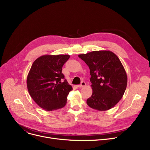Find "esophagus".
Wrapping results in <instances>:
<instances>
[{
  "label": "esophagus",
  "mask_w": 150,
  "mask_h": 150,
  "mask_svg": "<svg viewBox=\"0 0 150 150\" xmlns=\"http://www.w3.org/2000/svg\"><path fill=\"white\" fill-rule=\"evenodd\" d=\"M86 86V83L84 81H82L81 83L80 84V85H78L77 87L79 88H83L84 87V86Z\"/></svg>",
  "instance_id": "esophagus-1"
}]
</instances>
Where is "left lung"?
Returning a JSON list of instances; mask_svg holds the SVG:
<instances>
[{
  "label": "left lung",
  "instance_id": "8db88e82",
  "mask_svg": "<svg viewBox=\"0 0 150 150\" xmlns=\"http://www.w3.org/2000/svg\"><path fill=\"white\" fill-rule=\"evenodd\" d=\"M90 69L92 94L88 105L98 111L113 108L122 98L127 75L119 58L109 50L93 51L78 55Z\"/></svg>",
  "mask_w": 150,
  "mask_h": 150
}]
</instances>
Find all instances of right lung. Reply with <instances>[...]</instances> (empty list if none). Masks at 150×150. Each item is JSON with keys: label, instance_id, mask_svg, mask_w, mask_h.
Returning a JSON list of instances; mask_svg holds the SVG:
<instances>
[{"label": "right lung", "instance_id": "obj_1", "mask_svg": "<svg viewBox=\"0 0 150 150\" xmlns=\"http://www.w3.org/2000/svg\"><path fill=\"white\" fill-rule=\"evenodd\" d=\"M68 54L43 55L37 58L29 71L27 85L31 97L47 111L64 107L72 88L62 73Z\"/></svg>", "mask_w": 150, "mask_h": 150}]
</instances>
